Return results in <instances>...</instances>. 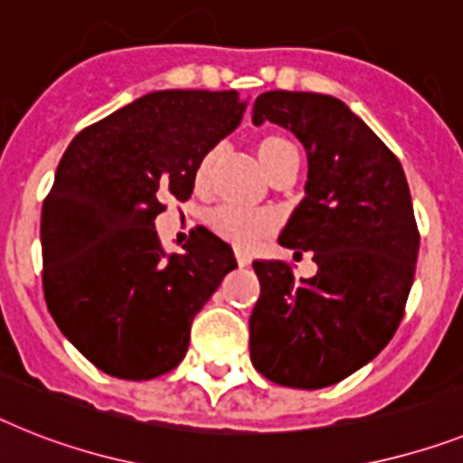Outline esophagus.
<instances>
[{
  "instance_id": "34e87169",
  "label": "esophagus",
  "mask_w": 463,
  "mask_h": 463,
  "mask_svg": "<svg viewBox=\"0 0 463 463\" xmlns=\"http://www.w3.org/2000/svg\"><path fill=\"white\" fill-rule=\"evenodd\" d=\"M235 259H238V266L244 268V266H250L251 259L247 254H242V251H235Z\"/></svg>"
}]
</instances>
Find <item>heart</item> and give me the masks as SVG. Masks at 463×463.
I'll return each mask as SVG.
<instances>
[{
    "label": "heart",
    "mask_w": 463,
    "mask_h": 463,
    "mask_svg": "<svg viewBox=\"0 0 463 463\" xmlns=\"http://www.w3.org/2000/svg\"><path fill=\"white\" fill-rule=\"evenodd\" d=\"M219 155L221 147H212L202 157L200 166H197V184H207L209 174H212ZM256 157H259L261 166L268 172V176L273 178L282 166L289 165L291 159H297V147L291 146L285 136L266 134L256 141ZM207 225L221 240L232 244L235 250L251 251L266 235L273 232L275 221L273 216H268L263 212H244V209L223 204V207H216L207 213Z\"/></svg>",
    "instance_id": "heart-1"
}]
</instances>
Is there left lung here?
I'll use <instances>...</instances> for the list:
<instances>
[{
  "label": "left lung",
  "instance_id": "1",
  "mask_svg": "<svg viewBox=\"0 0 463 463\" xmlns=\"http://www.w3.org/2000/svg\"><path fill=\"white\" fill-rule=\"evenodd\" d=\"M294 131L308 181L279 244L310 251L313 278L287 261H254L261 294L250 317L251 364L289 388L332 386L393 339L405 316L419 228L398 157L339 99L266 91L251 122Z\"/></svg>",
  "mask_w": 463,
  "mask_h": 463
}]
</instances>
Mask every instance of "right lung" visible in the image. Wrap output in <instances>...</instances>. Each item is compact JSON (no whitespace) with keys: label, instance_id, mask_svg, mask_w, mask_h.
<instances>
[{"label":"right lung","instance_id":"right-lung-1","mask_svg":"<svg viewBox=\"0 0 463 463\" xmlns=\"http://www.w3.org/2000/svg\"><path fill=\"white\" fill-rule=\"evenodd\" d=\"M238 91L147 93L75 136L42 207V285L58 329L100 372L146 382L185 357L190 325L238 261L207 228L155 231L202 157L240 124Z\"/></svg>","mask_w":463,"mask_h":463}]
</instances>
